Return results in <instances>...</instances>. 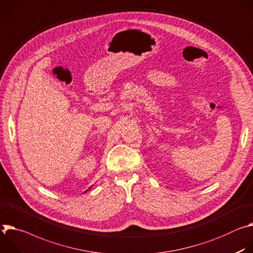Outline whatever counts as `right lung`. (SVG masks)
Segmentation results:
<instances>
[{
	"label": "right lung",
	"mask_w": 253,
	"mask_h": 253,
	"mask_svg": "<svg viewBox=\"0 0 253 253\" xmlns=\"http://www.w3.org/2000/svg\"><path fill=\"white\" fill-rule=\"evenodd\" d=\"M91 187H92V186H91ZM91 187H90V188H91ZM90 188H88V189H87V190H86V191H88V190H89V189H90ZM86 191H85V192H86Z\"/></svg>",
	"instance_id": "add662e5"
}]
</instances>
